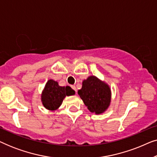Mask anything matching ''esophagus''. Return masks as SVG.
<instances>
[{"instance_id": "obj_1", "label": "esophagus", "mask_w": 157, "mask_h": 157, "mask_svg": "<svg viewBox=\"0 0 157 157\" xmlns=\"http://www.w3.org/2000/svg\"><path fill=\"white\" fill-rule=\"evenodd\" d=\"M71 88H72V89H74V91H76V86H74V85H73V86H71Z\"/></svg>"}]
</instances>
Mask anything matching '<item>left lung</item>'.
<instances>
[{"instance_id": "8db88e82", "label": "left lung", "mask_w": 157, "mask_h": 157, "mask_svg": "<svg viewBox=\"0 0 157 157\" xmlns=\"http://www.w3.org/2000/svg\"><path fill=\"white\" fill-rule=\"evenodd\" d=\"M78 94L88 109L96 114L106 111L110 104L111 90L109 86L94 76L83 81Z\"/></svg>"}]
</instances>
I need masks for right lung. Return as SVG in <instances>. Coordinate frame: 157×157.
Here are the masks:
<instances>
[{
  "label": "right lung",
  "instance_id": "obj_1",
  "mask_svg": "<svg viewBox=\"0 0 157 157\" xmlns=\"http://www.w3.org/2000/svg\"><path fill=\"white\" fill-rule=\"evenodd\" d=\"M74 94L75 91L70 86H59L58 82L51 79L48 81L43 91V105L49 110H56L61 106L66 96H71Z\"/></svg>",
  "mask_w": 157,
  "mask_h": 157
}]
</instances>
